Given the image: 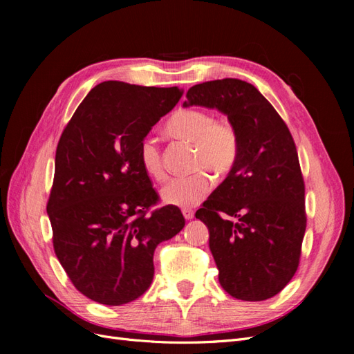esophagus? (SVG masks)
Segmentation results:
<instances>
[{"instance_id":"esophagus-1","label":"esophagus","mask_w":354,"mask_h":354,"mask_svg":"<svg viewBox=\"0 0 354 354\" xmlns=\"http://www.w3.org/2000/svg\"><path fill=\"white\" fill-rule=\"evenodd\" d=\"M183 216H185L186 220H190V218H194L195 214H194V211L189 209V208H183Z\"/></svg>"}]
</instances>
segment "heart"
I'll return each mask as SVG.
<instances>
[{"instance_id":"obj_1","label":"heart","mask_w":354,"mask_h":354,"mask_svg":"<svg viewBox=\"0 0 354 354\" xmlns=\"http://www.w3.org/2000/svg\"><path fill=\"white\" fill-rule=\"evenodd\" d=\"M168 134L194 145V169H207L224 176L236 164L239 155V133L227 118H214L208 111L181 109L165 125ZM138 162L145 173L156 180L167 177L162 152L153 137L147 136L138 145ZM212 180L205 171L189 177L173 178L162 189V199L171 205L194 207L205 198Z\"/></svg>"}]
</instances>
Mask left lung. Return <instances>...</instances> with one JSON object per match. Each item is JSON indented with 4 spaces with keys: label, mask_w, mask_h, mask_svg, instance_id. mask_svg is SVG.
Instances as JSON below:
<instances>
[{
    "label": "left lung",
    "mask_w": 354,
    "mask_h": 354,
    "mask_svg": "<svg viewBox=\"0 0 354 354\" xmlns=\"http://www.w3.org/2000/svg\"><path fill=\"white\" fill-rule=\"evenodd\" d=\"M189 104L226 113L239 155L226 180L196 211L224 291L243 301L279 294L295 274L306 232L304 178L291 131L254 85L224 78L196 84Z\"/></svg>",
    "instance_id": "left-lung-1"
}]
</instances>
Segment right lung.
<instances>
[{"label": "right lung", "mask_w": 354, "mask_h": 354, "mask_svg": "<svg viewBox=\"0 0 354 354\" xmlns=\"http://www.w3.org/2000/svg\"><path fill=\"white\" fill-rule=\"evenodd\" d=\"M178 87L104 81L63 130L47 202L53 248L73 286L95 303L121 306L153 279L156 246L185 227L138 162V145L180 100Z\"/></svg>", "instance_id": "1"}]
</instances>
